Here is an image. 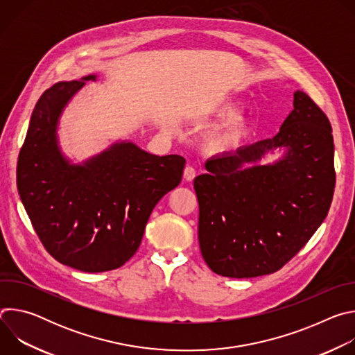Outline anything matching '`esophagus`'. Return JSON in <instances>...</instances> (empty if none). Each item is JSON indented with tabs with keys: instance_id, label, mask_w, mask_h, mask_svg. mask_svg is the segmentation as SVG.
I'll use <instances>...</instances> for the list:
<instances>
[{
	"instance_id": "esophagus-1",
	"label": "esophagus",
	"mask_w": 355,
	"mask_h": 355,
	"mask_svg": "<svg viewBox=\"0 0 355 355\" xmlns=\"http://www.w3.org/2000/svg\"><path fill=\"white\" fill-rule=\"evenodd\" d=\"M195 178V168L188 166L184 168V180L185 181H192Z\"/></svg>"
}]
</instances>
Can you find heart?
Returning <instances> with one entry per match:
<instances>
[{
    "label": "heart",
    "instance_id": "1",
    "mask_svg": "<svg viewBox=\"0 0 355 355\" xmlns=\"http://www.w3.org/2000/svg\"><path fill=\"white\" fill-rule=\"evenodd\" d=\"M239 103L225 94H218L205 99L199 108V114L204 119L223 118L229 115L220 125L214 128L204 140L205 148L212 155H226L239 150L252 133L251 121L243 114H233L237 111ZM232 115L230 116V114Z\"/></svg>",
    "mask_w": 355,
    "mask_h": 355
}]
</instances>
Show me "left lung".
I'll list each match as a JSON object with an SVG mask.
<instances>
[{"instance_id": "1", "label": "left lung", "mask_w": 355, "mask_h": 355, "mask_svg": "<svg viewBox=\"0 0 355 355\" xmlns=\"http://www.w3.org/2000/svg\"><path fill=\"white\" fill-rule=\"evenodd\" d=\"M274 150L282 157L261 160ZM193 180L198 240L208 267L223 277L278 271L323 223L333 199L334 143L323 111L303 91L267 140L212 157Z\"/></svg>"}]
</instances>
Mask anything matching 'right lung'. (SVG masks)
<instances>
[{
	"mask_svg": "<svg viewBox=\"0 0 355 355\" xmlns=\"http://www.w3.org/2000/svg\"><path fill=\"white\" fill-rule=\"evenodd\" d=\"M85 81L96 76L56 83L39 98L19 153L17 185L49 254L84 272H104L133 257L151 211L181 182L185 159L151 155L129 140L78 164L67 159L59 143L60 118Z\"/></svg>",
	"mask_w": 355,
	"mask_h": 355,
	"instance_id": "1",
	"label": "right lung"
}]
</instances>
